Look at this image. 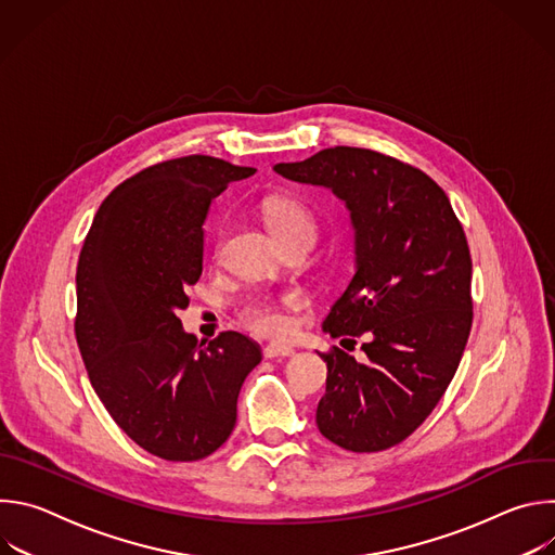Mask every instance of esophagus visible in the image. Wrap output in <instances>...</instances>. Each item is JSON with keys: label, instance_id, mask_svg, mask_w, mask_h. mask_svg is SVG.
<instances>
[{"label": "esophagus", "instance_id": "obj_1", "mask_svg": "<svg viewBox=\"0 0 555 555\" xmlns=\"http://www.w3.org/2000/svg\"><path fill=\"white\" fill-rule=\"evenodd\" d=\"M263 356L268 360H272V358H287V356H294V349L289 345H268L263 349Z\"/></svg>", "mask_w": 555, "mask_h": 555}]
</instances>
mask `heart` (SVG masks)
I'll return each mask as SVG.
<instances>
[{"mask_svg": "<svg viewBox=\"0 0 555 555\" xmlns=\"http://www.w3.org/2000/svg\"><path fill=\"white\" fill-rule=\"evenodd\" d=\"M263 215L274 240H287V236H311L315 234V219L309 208L289 195H274L263 202ZM244 323L248 330L261 336H281L287 332L289 321L285 311L272 300H253L244 309Z\"/></svg>", "mask_w": 555, "mask_h": 555, "instance_id": "heart-1", "label": "heart"}]
</instances>
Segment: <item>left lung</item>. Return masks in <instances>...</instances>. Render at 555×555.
Wrapping results in <instances>:
<instances>
[{
	"instance_id": "8db88e82",
	"label": "left lung",
	"mask_w": 555,
	"mask_h": 555,
	"mask_svg": "<svg viewBox=\"0 0 555 555\" xmlns=\"http://www.w3.org/2000/svg\"><path fill=\"white\" fill-rule=\"evenodd\" d=\"M285 180L330 189L349 210L356 272L323 327L334 347L315 411L323 437L351 452L404 441L439 404L472 327V259L443 189L371 149H323L274 167Z\"/></svg>"
}]
</instances>
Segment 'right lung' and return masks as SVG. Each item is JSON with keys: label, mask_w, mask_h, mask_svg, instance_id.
Instances as JSON below:
<instances>
[{"label": "right lung", "mask_w": 555, "mask_h": 555, "mask_svg": "<svg viewBox=\"0 0 555 555\" xmlns=\"http://www.w3.org/2000/svg\"><path fill=\"white\" fill-rule=\"evenodd\" d=\"M210 155L149 167L101 204L76 268V343L114 422L167 461L212 454L236 424V398L261 362L223 332L204 347L178 319L204 268L212 199L255 176Z\"/></svg>", "instance_id": "obj_1"}]
</instances>
